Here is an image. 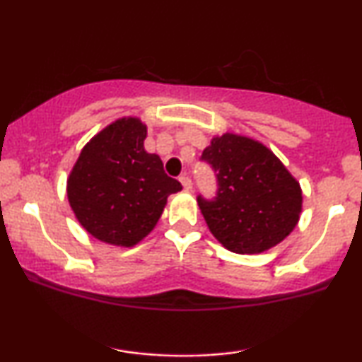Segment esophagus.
<instances>
[{
	"label": "esophagus",
	"mask_w": 362,
	"mask_h": 362,
	"mask_svg": "<svg viewBox=\"0 0 362 362\" xmlns=\"http://www.w3.org/2000/svg\"><path fill=\"white\" fill-rule=\"evenodd\" d=\"M180 181H181V185H182V187H185L186 191H191V189H192V181H191L189 176L182 175V176L180 177Z\"/></svg>",
	"instance_id": "obj_1"
}]
</instances>
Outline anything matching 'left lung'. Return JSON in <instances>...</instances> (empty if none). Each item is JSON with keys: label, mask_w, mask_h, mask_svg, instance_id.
Masks as SVG:
<instances>
[{"label": "left lung", "mask_w": 362, "mask_h": 362, "mask_svg": "<svg viewBox=\"0 0 362 362\" xmlns=\"http://www.w3.org/2000/svg\"><path fill=\"white\" fill-rule=\"evenodd\" d=\"M217 173V196L197 204L212 235L235 254H262L280 244L300 221V182L254 138L224 133L202 151Z\"/></svg>", "instance_id": "1"}]
</instances>
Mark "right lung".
<instances>
[{"label":"right lung","instance_id":"1","mask_svg":"<svg viewBox=\"0 0 362 362\" xmlns=\"http://www.w3.org/2000/svg\"><path fill=\"white\" fill-rule=\"evenodd\" d=\"M146 125L123 117L82 148L67 180V199L92 237L133 247L155 229L168 196L182 189L163 170L161 158L146 153Z\"/></svg>","mask_w":362,"mask_h":362}]
</instances>
